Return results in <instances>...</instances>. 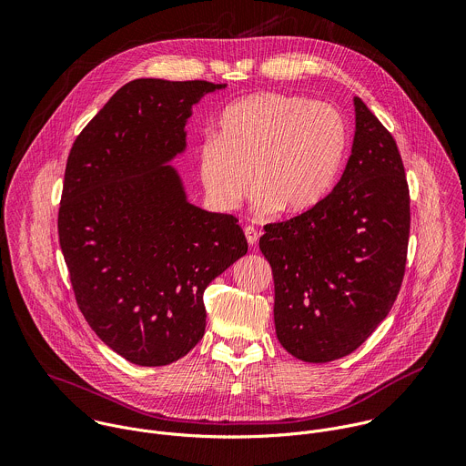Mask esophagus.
Returning <instances> with one entry per match:
<instances>
[{"mask_svg": "<svg viewBox=\"0 0 466 466\" xmlns=\"http://www.w3.org/2000/svg\"><path fill=\"white\" fill-rule=\"evenodd\" d=\"M245 238H247V243L250 247H254L259 239V232L254 228V227H245Z\"/></svg>", "mask_w": 466, "mask_h": 466, "instance_id": "1", "label": "esophagus"}]
</instances>
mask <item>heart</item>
Listing matches in <instances>:
<instances>
[{"instance_id": "obj_1", "label": "heart", "mask_w": 466, "mask_h": 466, "mask_svg": "<svg viewBox=\"0 0 466 466\" xmlns=\"http://www.w3.org/2000/svg\"><path fill=\"white\" fill-rule=\"evenodd\" d=\"M347 144V123L331 105L252 94L228 105L216 138L198 147V178L218 210H236L252 184L259 212L299 216L334 187Z\"/></svg>"}]
</instances>
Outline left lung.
Here are the masks:
<instances>
[{"mask_svg": "<svg viewBox=\"0 0 466 466\" xmlns=\"http://www.w3.org/2000/svg\"><path fill=\"white\" fill-rule=\"evenodd\" d=\"M356 132L347 167L322 201L265 225L259 250L275 279L280 345L308 363L354 352L400 291L410 241V187L396 142L354 97Z\"/></svg>", "mask_w": 466, "mask_h": 466, "instance_id": "obj_1", "label": "left lung"}]
</instances>
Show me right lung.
Masks as SVG:
<instances>
[{"label":"right lung","instance_id":"right-lung-1","mask_svg":"<svg viewBox=\"0 0 466 466\" xmlns=\"http://www.w3.org/2000/svg\"><path fill=\"white\" fill-rule=\"evenodd\" d=\"M208 81L137 79L83 128L66 162L58 241L77 306L127 361L169 365L201 341L203 293L247 254L238 219L186 201L166 166Z\"/></svg>","mask_w":466,"mask_h":466}]
</instances>
